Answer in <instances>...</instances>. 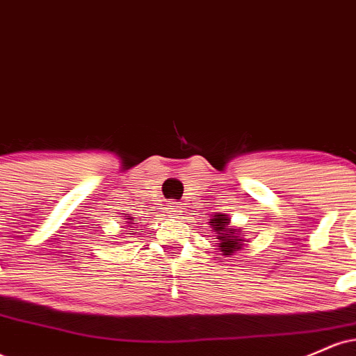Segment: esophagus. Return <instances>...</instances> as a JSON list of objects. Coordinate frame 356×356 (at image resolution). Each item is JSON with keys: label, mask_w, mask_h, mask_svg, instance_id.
<instances>
[{"label": "esophagus", "mask_w": 356, "mask_h": 356, "mask_svg": "<svg viewBox=\"0 0 356 356\" xmlns=\"http://www.w3.org/2000/svg\"><path fill=\"white\" fill-rule=\"evenodd\" d=\"M167 209H169V214H172V216H175V218H177L179 214H181V206H179L177 202L175 201H172V202H169V207H167Z\"/></svg>", "instance_id": "esophagus-1"}]
</instances>
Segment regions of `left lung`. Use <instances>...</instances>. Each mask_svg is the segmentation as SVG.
Wrapping results in <instances>:
<instances>
[{"mask_svg":"<svg viewBox=\"0 0 356 356\" xmlns=\"http://www.w3.org/2000/svg\"><path fill=\"white\" fill-rule=\"evenodd\" d=\"M211 227L214 231V234L218 236V249L222 252L224 256H232L236 251H239L243 248V232L239 229H234L231 226V218H227L226 214H216L211 219Z\"/></svg>","mask_w":356,"mask_h":356,"instance_id":"left-lung-1","label":"left lung"}]
</instances>
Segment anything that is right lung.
<instances>
[{
    "label": "right lung",
    "instance_id": "obj_1",
    "mask_svg": "<svg viewBox=\"0 0 356 356\" xmlns=\"http://www.w3.org/2000/svg\"><path fill=\"white\" fill-rule=\"evenodd\" d=\"M125 219H127V220H125V222H127V224H136V220H137V219L130 218V216H125ZM134 231H136V229H134ZM134 231H132V232H130V234H134Z\"/></svg>",
    "mask_w": 356,
    "mask_h": 356
}]
</instances>
